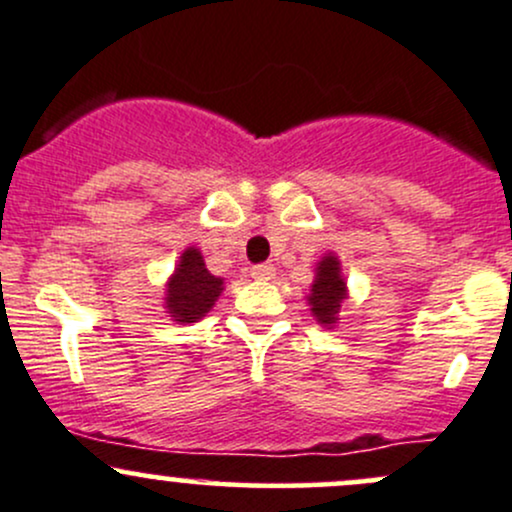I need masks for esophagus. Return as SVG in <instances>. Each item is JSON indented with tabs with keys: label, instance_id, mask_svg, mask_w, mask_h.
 I'll list each match as a JSON object with an SVG mask.
<instances>
[{
	"label": "esophagus",
	"instance_id": "obj_1",
	"mask_svg": "<svg viewBox=\"0 0 512 512\" xmlns=\"http://www.w3.org/2000/svg\"><path fill=\"white\" fill-rule=\"evenodd\" d=\"M277 274V269H274V265H257L252 267V277L260 279V282H269V279Z\"/></svg>",
	"mask_w": 512,
	"mask_h": 512
}]
</instances>
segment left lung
I'll return each instance as SVG.
<instances>
[{"instance_id": "left-lung-1", "label": "left lung", "mask_w": 512, "mask_h": 512, "mask_svg": "<svg viewBox=\"0 0 512 512\" xmlns=\"http://www.w3.org/2000/svg\"><path fill=\"white\" fill-rule=\"evenodd\" d=\"M306 301L308 308H311V316L323 328H335L338 325L340 308L347 301V282L342 277V265L335 252H325L318 260L316 277H313Z\"/></svg>"}]
</instances>
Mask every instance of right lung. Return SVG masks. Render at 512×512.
<instances>
[{
    "instance_id": "1",
    "label": "right lung",
    "mask_w": 512,
    "mask_h": 512,
    "mask_svg": "<svg viewBox=\"0 0 512 512\" xmlns=\"http://www.w3.org/2000/svg\"><path fill=\"white\" fill-rule=\"evenodd\" d=\"M223 289H226L223 277L211 274L199 247L189 245L179 255L174 272L165 284V308L177 323H196L216 306Z\"/></svg>"
}]
</instances>
